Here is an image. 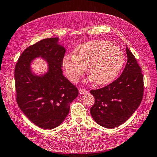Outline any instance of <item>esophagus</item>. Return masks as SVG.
I'll use <instances>...</instances> for the list:
<instances>
[{
    "label": "esophagus",
    "instance_id": "obj_1",
    "mask_svg": "<svg viewBox=\"0 0 157 157\" xmlns=\"http://www.w3.org/2000/svg\"><path fill=\"white\" fill-rule=\"evenodd\" d=\"M87 92H88V91H87V90H86V89H82V88L79 89V93L80 94H86Z\"/></svg>",
    "mask_w": 157,
    "mask_h": 157
}]
</instances>
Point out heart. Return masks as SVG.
<instances>
[{
    "mask_svg": "<svg viewBox=\"0 0 157 157\" xmlns=\"http://www.w3.org/2000/svg\"><path fill=\"white\" fill-rule=\"evenodd\" d=\"M124 55L117 46L108 40H96L78 45L73 56H65L63 67L68 78L77 82L87 66L90 79L99 86L112 82L123 67Z\"/></svg>",
    "mask_w": 157,
    "mask_h": 157,
    "instance_id": "b5f03b06",
    "label": "heart"
}]
</instances>
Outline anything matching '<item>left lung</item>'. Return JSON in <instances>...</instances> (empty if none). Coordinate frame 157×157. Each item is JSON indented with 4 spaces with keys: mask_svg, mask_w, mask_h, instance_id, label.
Wrapping results in <instances>:
<instances>
[{
    "mask_svg": "<svg viewBox=\"0 0 157 157\" xmlns=\"http://www.w3.org/2000/svg\"><path fill=\"white\" fill-rule=\"evenodd\" d=\"M127 63L121 75L105 87L90 90L95 98L90 108L93 119L100 126L121 125L138 108L144 96V76L134 56L126 46Z\"/></svg>",
    "mask_w": 157,
    "mask_h": 157,
    "instance_id": "left-lung-1",
    "label": "left lung"
}]
</instances>
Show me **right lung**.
Wrapping results in <instances>:
<instances>
[{"label":"right lung","instance_id":"1","mask_svg":"<svg viewBox=\"0 0 157 157\" xmlns=\"http://www.w3.org/2000/svg\"><path fill=\"white\" fill-rule=\"evenodd\" d=\"M65 53L59 38H49L27 48L16 64L17 105L33 123L43 129L60 125L68 115L70 103L78 95V89L63 75ZM38 57L48 64V71L42 75H35L30 67Z\"/></svg>","mask_w":157,"mask_h":157}]
</instances>
